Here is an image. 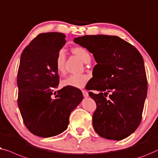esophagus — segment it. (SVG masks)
Returning <instances> with one entry per match:
<instances>
[{
    "label": "esophagus",
    "instance_id": "34e87169",
    "mask_svg": "<svg viewBox=\"0 0 158 158\" xmlns=\"http://www.w3.org/2000/svg\"><path fill=\"white\" fill-rule=\"evenodd\" d=\"M81 92H82V94H83V96H84V97H87L89 96V94H88V92H86V90H84V89H82V90H81Z\"/></svg>",
    "mask_w": 158,
    "mask_h": 158
}]
</instances>
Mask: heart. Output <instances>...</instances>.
<instances>
[{
	"instance_id": "1",
	"label": "heart",
	"mask_w": 158,
	"mask_h": 158,
	"mask_svg": "<svg viewBox=\"0 0 158 158\" xmlns=\"http://www.w3.org/2000/svg\"><path fill=\"white\" fill-rule=\"evenodd\" d=\"M72 52L77 55L82 61L85 63H88L91 60V55L87 49L82 46H76L72 48ZM66 55L63 49L59 51L55 59V65L57 72L63 73L65 69ZM89 77L85 74H71L65 79L62 80V85L64 86H70V87L82 88L87 83Z\"/></svg>"
}]
</instances>
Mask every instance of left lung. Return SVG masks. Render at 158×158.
Wrapping results in <instances>:
<instances>
[{
	"label": "left lung",
	"instance_id": "obj_1",
	"mask_svg": "<svg viewBox=\"0 0 158 158\" xmlns=\"http://www.w3.org/2000/svg\"><path fill=\"white\" fill-rule=\"evenodd\" d=\"M74 41L93 54L96 79L89 92L97 104L92 117L94 130L108 139L122 140L135 132L142 120L148 92L143 56L135 46L116 35H86ZM111 92L109 99L106 97Z\"/></svg>",
	"mask_w": 158,
	"mask_h": 158
}]
</instances>
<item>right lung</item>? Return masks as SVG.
I'll list each match as a JSON object with an SVG mask.
<instances>
[{
    "label": "right lung",
    "instance_id": "1",
    "mask_svg": "<svg viewBox=\"0 0 158 158\" xmlns=\"http://www.w3.org/2000/svg\"><path fill=\"white\" fill-rule=\"evenodd\" d=\"M65 38L61 33L40 34L21 56L18 105L28 130L41 137H54L65 131L71 112L83 99L79 89L65 86L57 94L53 93L59 84L55 59L66 44Z\"/></svg>",
    "mask_w": 158,
    "mask_h": 158
}]
</instances>
